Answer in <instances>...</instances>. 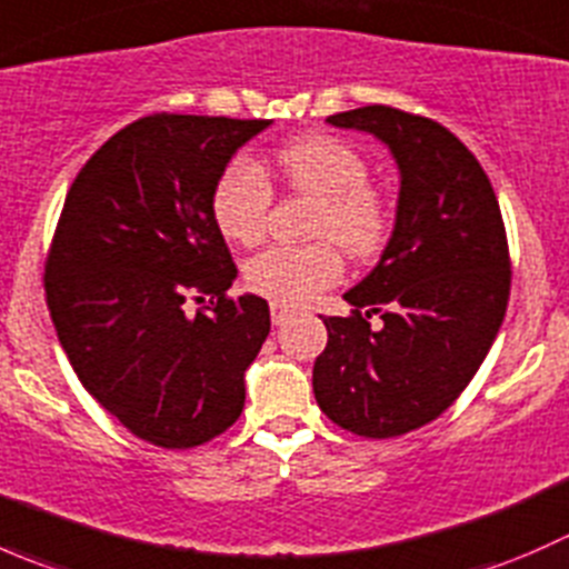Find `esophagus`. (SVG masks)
<instances>
[{"label": "esophagus", "mask_w": 569, "mask_h": 569, "mask_svg": "<svg viewBox=\"0 0 569 569\" xmlns=\"http://www.w3.org/2000/svg\"><path fill=\"white\" fill-rule=\"evenodd\" d=\"M269 313H272V325H283V321L295 317V308L286 306V302H272V306H269Z\"/></svg>", "instance_id": "1"}]
</instances>
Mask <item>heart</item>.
I'll use <instances>...</instances> for the list:
<instances>
[{"mask_svg":"<svg viewBox=\"0 0 569 569\" xmlns=\"http://www.w3.org/2000/svg\"><path fill=\"white\" fill-rule=\"evenodd\" d=\"M278 164L295 192L317 200L311 237L321 242L261 250L244 267V283L272 302L300 306L338 283L343 272L341 252L325 238H332L349 256L366 258L382 248L391 220L382 194L369 183V162L341 137H297L280 148ZM269 206L272 183L267 173L248 157L228 162L211 192V214L222 237L256 244L267 231Z\"/></svg>","mask_w":569,"mask_h":569,"instance_id":"obj_1","label":"heart"}]
</instances>
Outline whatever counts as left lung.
Instances as JSON below:
<instances>
[{
  "mask_svg": "<svg viewBox=\"0 0 569 569\" xmlns=\"http://www.w3.org/2000/svg\"><path fill=\"white\" fill-rule=\"evenodd\" d=\"M327 123L391 148L399 203L377 267L343 295L352 317L325 319L313 393L347 432L396 438L449 410L490 352L512 283L507 231L490 178L446 126L382 104Z\"/></svg>",
  "mask_w": 569,
  "mask_h": 569,
  "instance_id": "8db88e82",
  "label": "left lung"
}]
</instances>
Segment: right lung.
<instances>
[{
    "mask_svg": "<svg viewBox=\"0 0 569 569\" xmlns=\"http://www.w3.org/2000/svg\"><path fill=\"white\" fill-rule=\"evenodd\" d=\"M272 120L148 114L88 159L46 258V302L84 391L131 435L192 449L244 407L269 306L228 297L237 263L211 214L233 153ZM211 296L194 318L187 299Z\"/></svg>",
    "mask_w": 569,
    "mask_h": 569,
    "instance_id": "right-lung-1",
    "label": "right lung"
}]
</instances>
